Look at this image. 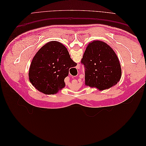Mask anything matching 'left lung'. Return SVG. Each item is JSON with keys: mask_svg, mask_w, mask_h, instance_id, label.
<instances>
[{"mask_svg": "<svg viewBox=\"0 0 146 146\" xmlns=\"http://www.w3.org/2000/svg\"><path fill=\"white\" fill-rule=\"evenodd\" d=\"M81 63L85 67V85L104 90L120 80L121 68L115 52L107 44L94 41L88 45Z\"/></svg>", "mask_w": 146, "mask_h": 146, "instance_id": "8db88e82", "label": "left lung"}]
</instances>
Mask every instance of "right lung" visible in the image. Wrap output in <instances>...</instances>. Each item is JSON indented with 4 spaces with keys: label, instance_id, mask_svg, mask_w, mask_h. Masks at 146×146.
<instances>
[{
    "label": "right lung",
    "instance_id": "obj_1",
    "mask_svg": "<svg viewBox=\"0 0 146 146\" xmlns=\"http://www.w3.org/2000/svg\"><path fill=\"white\" fill-rule=\"evenodd\" d=\"M76 66L64 45L58 41L48 42L33 57L29 80L38 91L46 94H54L65 86L64 80L69 69Z\"/></svg>",
    "mask_w": 146,
    "mask_h": 146
}]
</instances>
